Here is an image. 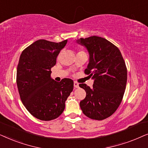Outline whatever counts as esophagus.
Wrapping results in <instances>:
<instances>
[{"label": "esophagus", "instance_id": "esophagus-1", "mask_svg": "<svg viewBox=\"0 0 148 148\" xmlns=\"http://www.w3.org/2000/svg\"><path fill=\"white\" fill-rule=\"evenodd\" d=\"M74 87H75V88H78V87H79V84H78L77 82L74 81Z\"/></svg>", "mask_w": 148, "mask_h": 148}]
</instances>
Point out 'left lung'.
I'll list each match as a JSON object with an SVG mask.
<instances>
[{
	"label": "left lung",
	"instance_id": "left-lung-1",
	"mask_svg": "<svg viewBox=\"0 0 148 148\" xmlns=\"http://www.w3.org/2000/svg\"><path fill=\"white\" fill-rule=\"evenodd\" d=\"M76 42L87 49L89 62L84 73L94 79L92 88L79 84L86 93L80 108L89 119L101 121L112 116L123 100L127 80L125 62L119 48L106 38L92 36Z\"/></svg>",
	"mask_w": 148,
	"mask_h": 148
}]
</instances>
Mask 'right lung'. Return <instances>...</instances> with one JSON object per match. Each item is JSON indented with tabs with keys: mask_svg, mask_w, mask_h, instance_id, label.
Here are the masks:
<instances>
[{
	"mask_svg": "<svg viewBox=\"0 0 148 148\" xmlns=\"http://www.w3.org/2000/svg\"><path fill=\"white\" fill-rule=\"evenodd\" d=\"M67 42L36 40L25 48L19 58L16 79L19 96L27 111L41 121L60 116L73 90L72 79L57 82L51 77V69Z\"/></svg>",
	"mask_w": 148,
	"mask_h": 148,
	"instance_id": "obj_1",
	"label": "right lung"
}]
</instances>
